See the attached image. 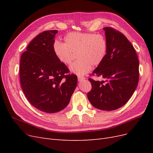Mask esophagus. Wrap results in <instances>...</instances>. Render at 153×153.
<instances>
[{"instance_id": "esophagus-1", "label": "esophagus", "mask_w": 153, "mask_h": 153, "mask_svg": "<svg viewBox=\"0 0 153 153\" xmlns=\"http://www.w3.org/2000/svg\"><path fill=\"white\" fill-rule=\"evenodd\" d=\"M85 79V78L84 77V76H78V80L79 82H81V81H83Z\"/></svg>"}]
</instances>
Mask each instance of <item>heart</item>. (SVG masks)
Instances as JSON below:
<instances>
[{
	"label": "heart",
	"mask_w": 153,
	"mask_h": 153,
	"mask_svg": "<svg viewBox=\"0 0 153 153\" xmlns=\"http://www.w3.org/2000/svg\"><path fill=\"white\" fill-rule=\"evenodd\" d=\"M107 41L101 34L71 32L64 38V43L55 41L53 51L58 61L70 65L76 55L78 61L71 66V71L78 75H84L92 66L102 62L107 51Z\"/></svg>",
	"instance_id": "1"
}]
</instances>
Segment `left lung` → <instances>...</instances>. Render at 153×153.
Masks as SVG:
<instances>
[{"label":"left lung","instance_id":"obj_1","mask_svg":"<svg viewBox=\"0 0 153 153\" xmlns=\"http://www.w3.org/2000/svg\"><path fill=\"white\" fill-rule=\"evenodd\" d=\"M103 29L107 51L92 75L104 78L106 83L89 78L92 89L87 97L95 108L111 111L124 105L135 92L139 79V61L135 48L123 34L112 27Z\"/></svg>","mask_w":153,"mask_h":153}]
</instances>
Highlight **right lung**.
Returning a JSON list of instances; mask_svg holds the SVG:
<instances>
[{"instance_id":"obj_1","label":"right lung","mask_w":153,"mask_h":153,"mask_svg":"<svg viewBox=\"0 0 153 153\" xmlns=\"http://www.w3.org/2000/svg\"><path fill=\"white\" fill-rule=\"evenodd\" d=\"M57 30H46L32 39L22 54L20 79L23 92L34 107L47 113L65 108L77 85V76L55 56Z\"/></svg>"}]
</instances>
